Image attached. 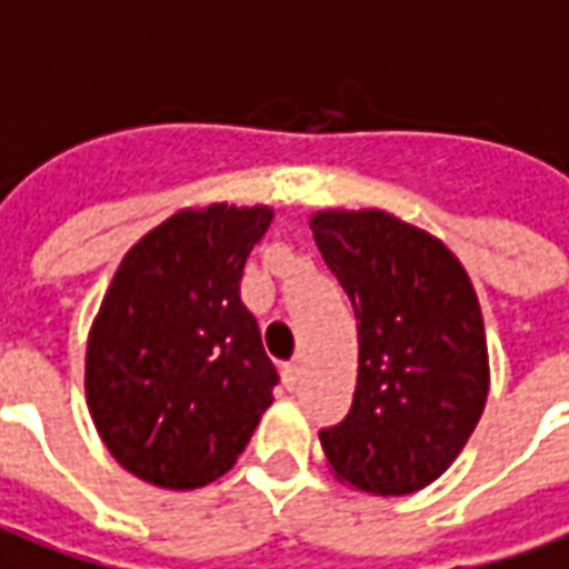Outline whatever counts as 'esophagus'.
Masks as SVG:
<instances>
[{
  "label": "esophagus",
  "instance_id": "obj_1",
  "mask_svg": "<svg viewBox=\"0 0 569 569\" xmlns=\"http://www.w3.org/2000/svg\"><path fill=\"white\" fill-rule=\"evenodd\" d=\"M298 379H301V360H292V363H286V369H283L286 388H296Z\"/></svg>",
  "mask_w": 569,
  "mask_h": 569
}]
</instances>
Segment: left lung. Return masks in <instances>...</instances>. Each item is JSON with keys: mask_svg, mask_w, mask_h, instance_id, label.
<instances>
[{"mask_svg": "<svg viewBox=\"0 0 569 569\" xmlns=\"http://www.w3.org/2000/svg\"><path fill=\"white\" fill-rule=\"evenodd\" d=\"M313 240L357 317L351 412L320 431L345 487L409 496L475 435L490 391L483 313L462 261L435 233L381 209H323Z\"/></svg>", "mask_w": 569, "mask_h": 569, "instance_id": "left-lung-1", "label": "left lung"}]
</instances>
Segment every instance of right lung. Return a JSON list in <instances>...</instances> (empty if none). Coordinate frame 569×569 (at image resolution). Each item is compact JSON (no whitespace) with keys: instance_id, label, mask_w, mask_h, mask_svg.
<instances>
[{"instance_id":"1","label":"right lung","mask_w":569,"mask_h":569,"mask_svg":"<svg viewBox=\"0 0 569 569\" xmlns=\"http://www.w3.org/2000/svg\"><path fill=\"white\" fill-rule=\"evenodd\" d=\"M273 209L188 206L122 256L86 345V403L110 456L162 490L228 475L273 403L240 277Z\"/></svg>"}]
</instances>
